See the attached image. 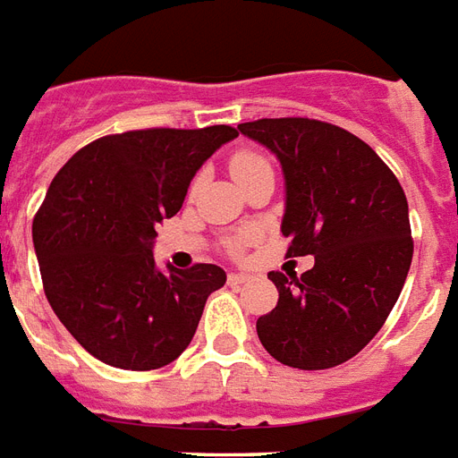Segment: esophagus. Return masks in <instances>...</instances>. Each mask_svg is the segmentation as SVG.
I'll return each mask as SVG.
<instances>
[{"mask_svg": "<svg viewBox=\"0 0 458 458\" xmlns=\"http://www.w3.org/2000/svg\"><path fill=\"white\" fill-rule=\"evenodd\" d=\"M249 280H250L249 275H242V273L229 275V284H232V287H239V284H243V282H249Z\"/></svg>", "mask_w": 458, "mask_h": 458, "instance_id": "34e87169", "label": "esophagus"}]
</instances>
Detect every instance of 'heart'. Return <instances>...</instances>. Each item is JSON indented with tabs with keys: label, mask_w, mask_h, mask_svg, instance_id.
<instances>
[{
	"label": "heart",
	"mask_w": 458,
	"mask_h": 458,
	"mask_svg": "<svg viewBox=\"0 0 458 458\" xmlns=\"http://www.w3.org/2000/svg\"><path fill=\"white\" fill-rule=\"evenodd\" d=\"M267 161L260 157V154H256V151H236L232 157V161H229V171H232V176L236 178V183L239 181H243L246 176H250L253 171H258V168H266ZM246 242V239H242L239 242V246Z\"/></svg>",
	"instance_id": "1"
}]
</instances>
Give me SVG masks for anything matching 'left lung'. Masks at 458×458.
<instances>
[{
	"label": "left lung",
	"instance_id": "1",
	"mask_svg": "<svg viewBox=\"0 0 458 458\" xmlns=\"http://www.w3.org/2000/svg\"><path fill=\"white\" fill-rule=\"evenodd\" d=\"M239 132L280 161L287 256H314L301 277L267 273L280 299L258 338L294 369L347 362L379 333L411 270L403 188L369 144L331 123L263 118Z\"/></svg>",
	"mask_w": 458,
	"mask_h": 458
}]
</instances>
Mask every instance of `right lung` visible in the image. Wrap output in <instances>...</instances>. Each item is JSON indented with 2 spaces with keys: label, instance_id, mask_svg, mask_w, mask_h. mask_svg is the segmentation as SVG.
Segmentation results:
<instances>
[{
  "label": "right lung",
  "instance_id": "obj_1",
  "mask_svg": "<svg viewBox=\"0 0 458 458\" xmlns=\"http://www.w3.org/2000/svg\"><path fill=\"white\" fill-rule=\"evenodd\" d=\"M233 137L229 125L108 135L53 178L33 246L50 307L89 355L147 372L191 345L226 273L212 263L161 270L151 249L159 222L183 208L195 174Z\"/></svg>",
  "mask_w": 458,
  "mask_h": 458
}]
</instances>
